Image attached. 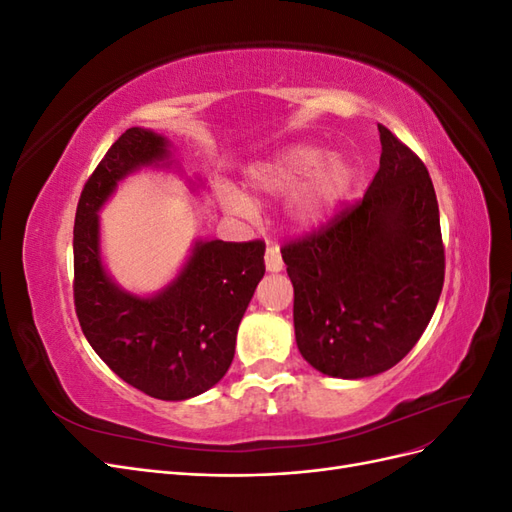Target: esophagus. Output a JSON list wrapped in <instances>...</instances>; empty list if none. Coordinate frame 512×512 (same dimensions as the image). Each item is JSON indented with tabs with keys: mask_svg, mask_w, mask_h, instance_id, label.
Listing matches in <instances>:
<instances>
[{
	"mask_svg": "<svg viewBox=\"0 0 512 512\" xmlns=\"http://www.w3.org/2000/svg\"><path fill=\"white\" fill-rule=\"evenodd\" d=\"M265 262H267V271H271V273H277V271L284 269L282 254H280V250H277V247H273V245L269 247L267 254H265Z\"/></svg>",
	"mask_w": 512,
	"mask_h": 512,
	"instance_id": "34e87169",
	"label": "esophagus"
}]
</instances>
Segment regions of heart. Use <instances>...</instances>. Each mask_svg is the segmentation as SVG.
I'll list each match as a JSON object with an SVG mask.
<instances>
[{
  "label": "heart",
  "instance_id": "obj_1",
  "mask_svg": "<svg viewBox=\"0 0 512 512\" xmlns=\"http://www.w3.org/2000/svg\"><path fill=\"white\" fill-rule=\"evenodd\" d=\"M254 188L262 194H294L290 211L303 226H314L329 218L350 185V168L339 156L324 158L318 147H290L250 173ZM222 205L239 218H252L256 207L237 190L222 194Z\"/></svg>",
  "mask_w": 512,
  "mask_h": 512
}]
</instances>
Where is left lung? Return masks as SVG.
I'll use <instances>...</instances> for the list:
<instances>
[{
	"label": "left lung",
	"instance_id": "1",
	"mask_svg": "<svg viewBox=\"0 0 512 512\" xmlns=\"http://www.w3.org/2000/svg\"><path fill=\"white\" fill-rule=\"evenodd\" d=\"M378 130L380 168L365 196L282 247L299 352L333 378L397 365L427 329L444 286L427 166L389 128Z\"/></svg>",
	"mask_w": 512,
	"mask_h": 512
}]
</instances>
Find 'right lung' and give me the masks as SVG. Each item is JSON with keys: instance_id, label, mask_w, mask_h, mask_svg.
Segmentation results:
<instances>
[{"instance_id": "obj_1", "label": "right lung", "mask_w": 512, "mask_h": 512, "mask_svg": "<svg viewBox=\"0 0 512 512\" xmlns=\"http://www.w3.org/2000/svg\"><path fill=\"white\" fill-rule=\"evenodd\" d=\"M168 158L143 128L123 132L87 179L74 218V309L87 342L134 389L190 399L228 371L239 322L265 275V241H198L177 280L151 299L117 288L102 267L98 209L119 179Z\"/></svg>"}]
</instances>
